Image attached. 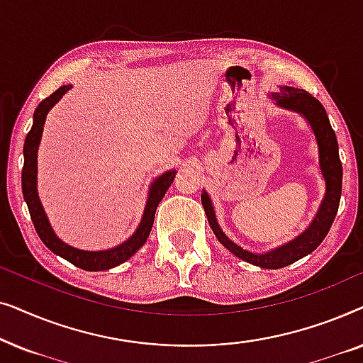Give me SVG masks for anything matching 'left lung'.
<instances>
[{
  "label": "left lung",
  "mask_w": 363,
  "mask_h": 363,
  "mask_svg": "<svg viewBox=\"0 0 363 363\" xmlns=\"http://www.w3.org/2000/svg\"><path fill=\"white\" fill-rule=\"evenodd\" d=\"M276 99L277 106L291 108L304 116L309 121L312 130L315 133L317 145H319V158H320V170L325 178V196L324 201L317 211V216L312 221V225L297 236L294 241L287 242V245L277 247L274 251L264 252V255H255L242 250L235 245L230 238L225 236L221 228L218 226L215 211H213L210 196L203 191L201 203L205 208L213 233H215L218 241L221 242L226 250H230L233 255L240 257V259L251 262V264L266 267V269H279V267L289 266L301 257H304L315 250L317 246L324 241V238L329 233L334 218L339 210L340 193H342V163L339 157V145H337V137L334 128L330 127L329 117H327L325 108L322 104L312 97L309 92L304 89L294 87H281V91L272 96Z\"/></svg>",
  "instance_id": "left-lung-1"
}]
</instances>
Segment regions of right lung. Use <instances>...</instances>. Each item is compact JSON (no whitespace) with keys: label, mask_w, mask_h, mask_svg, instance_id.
<instances>
[{"label":"right lung","mask_w":363,"mask_h":363,"mask_svg":"<svg viewBox=\"0 0 363 363\" xmlns=\"http://www.w3.org/2000/svg\"><path fill=\"white\" fill-rule=\"evenodd\" d=\"M71 86H62L59 87L56 92H52L51 96L44 99L34 111V122L31 130L28 132L26 140H24V167L21 173V183H23V196L28 203L29 215H31L33 225L36 228L38 236L41 238V241L46 245L52 252H56L64 259L72 262L74 266L81 267L86 271H106L111 267H116L122 262H125L128 257H132L135 252L143 246V242L147 241L148 235H150L153 220H155V211L158 203L162 201V198L165 196V191L170 188L173 178H175V170L163 173L162 177H158L153 185L150 186V193H148V200L145 211H143V218L140 221V226L137 228V231L133 233L130 240L122 242L121 246L113 247L108 251H81L76 247L67 246L66 242H62L59 238L54 235L51 225H49L46 213H44L41 201H39L38 190H36V165H38V147L41 142L43 135V125L46 121V116L54 104L66 94Z\"/></svg>","instance_id":"right-lung-1"}]
</instances>
